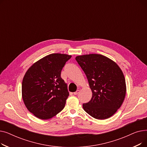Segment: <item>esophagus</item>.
Listing matches in <instances>:
<instances>
[{"label":"esophagus","mask_w":147,"mask_h":147,"mask_svg":"<svg viewBox=\"0 0 147 147\" xmlns=\"http://www.w3.org/2000/svg\"><path fill=\"white\" fill-rule=\"evenodd\" d=\"M79 92H80V90H77L75 92H74V95H78V94H79Z\"/></svg>","instance_id":"1"}]
</instances>
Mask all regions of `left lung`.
<instances>
[{
  "label": "left lung",
  "instance_id": "8db88e82",
  "mask_svg": "<svg viewBox=\"0 0 147 147\" xmlns=\"http://www.w3.org/2000/svg\"><path fill=\"white\" fill-rule=\"evenodd\" d=\"M76 60L86 74L92 92L90 101L83 104L84 110L96 119L110 117L125 98L126 82L121 69L99 54L78 56Z\"/></svg>",
  "mask_w": 147,
  "mask_h": 147
}]
</instances>
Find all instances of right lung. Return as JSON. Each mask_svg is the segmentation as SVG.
Listing matches in <instances>:
<instances>
[{
  "instance_id": "1",
  "label": "right lung",
  "mask_w": 147,
  "mask_h": 147,
  "mask_svg": "<svg viewBox=\"0 0 147 147\" xmlns=\"http://www.w3.org/2000/svg\"><path fill=\"white\" fill-rule=\"evenodd\" d=\"M71 57L66 54H50L37 61L25 74L22 99L28 110L37 118L51 119L64 108L69 93L61 73Z\"/></svg>"
}]
</instances>
